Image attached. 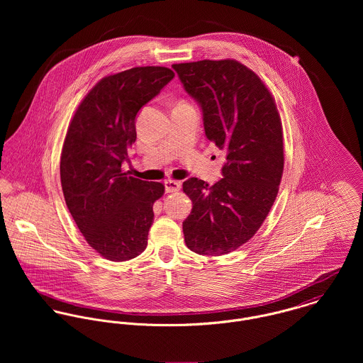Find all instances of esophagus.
Segmentation results:
<instances>
[{
    "mask_svg": "<svg viewBox=\"0 0 363 363\" xmlns=\"http://www.w3.org/2000/svg\"><path fill=\"white\" fill-rule=\"evenodd\" d=\"M182 187L180 182H176V180H166L164 182V190L166 193H176L179 191Z\"/></svg>",
    "mask_w": 363,
    "mask_h": 363,
    "instance_id": "1",
    "label": "esophagus"
}]
</instances>
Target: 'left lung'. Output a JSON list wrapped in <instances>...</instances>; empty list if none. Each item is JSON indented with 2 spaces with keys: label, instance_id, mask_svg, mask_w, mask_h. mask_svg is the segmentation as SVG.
I'll use <instances>...</instances> for the list:
<instances>
[{
  "label": "left lung",
  "instance_id": "8db88e82",
  "mask_svg": "<svg viewBox=\"0 0 363 363\" xmlns=\"http://www.w3.org/2000/svg\"><path fill=\"white\" fill-rule=\"evenodd\" d=\"M201 110L206 135L226 160L213 186L183 183L193 209L183 222L187 247L228 255L250 240L272 207L284 172V135L277 104L259 75L236 60L173 64Z\"/></svg>",
  "mask_w": 363,
  "mask_h": 363
}]
</instances>
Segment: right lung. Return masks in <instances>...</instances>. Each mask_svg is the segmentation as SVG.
<instances>
[{"label": "right lung", "mask_w": 363, "mask_h": 363, "mask_svg": "<svg viewBox=\"0 0 363 363\" xmlns=\"http://www.w3.org/2000/svg\"><path fill=\"white\" fill-rule=\"evenodd\" d=\"M166 67H135L102 78L75 110L60 176L65 204L88 245L110 261L140 256L148 245L154 203L164 193L121 170L135 143V117L167 85Z\"/></svg>", "instance_id": "1"}]
</instances>
